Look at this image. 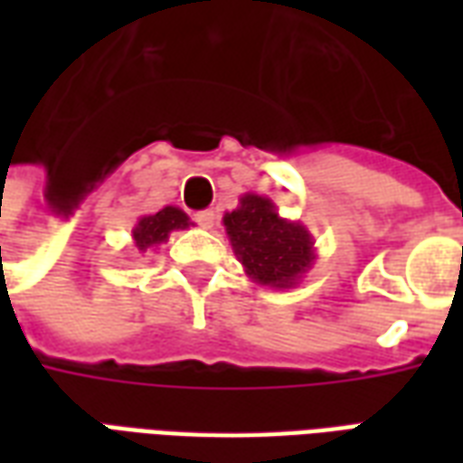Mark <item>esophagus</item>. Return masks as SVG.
<instances>
[{
	"instance_id": "esophagus-1",
	"label": "esophagus",
	"mask_w": 463,
	"mask_h": 463,
	"mask_svg": "<svg viewBox=\"0 0 463 463\" xmlns=\"http://www.w3.org/2000/svg\"><path fill=\"white\" fill-rule=\"evenodd\" d=\"M193 218H195V222H198L201 228H213V222H215V213L201 211V213H195Z\"/></svg>"
}]
</instances>
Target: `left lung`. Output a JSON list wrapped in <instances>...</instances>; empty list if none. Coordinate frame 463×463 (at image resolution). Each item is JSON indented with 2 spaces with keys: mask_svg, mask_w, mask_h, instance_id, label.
Instances as JSON below:
<instances>
[{
  "mask_svg": "<svg viewBox=\"0 0 463 463\" xmlns=\"http://www.w3.org/2000/svg\"><path fill=\"white\" fill-rule=\"evenodd\" d=\"M222 225L245 275L265 288H298L317 260L310 231L300 221L282 218L260 193L241 195L238 208L222 215Z\"/></svg>",
  "mask_w": 463,
  "mask_h": 463,
  "instance_id": "obj_1",
  "label": "left lung"
}]
</instances>
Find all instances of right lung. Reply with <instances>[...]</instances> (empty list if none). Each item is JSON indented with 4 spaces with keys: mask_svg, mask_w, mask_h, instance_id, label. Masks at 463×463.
Instances as JSON below:
<instances>
[{
    "mask_svg": "<svg viewBox=\"0 0 463 463\" xmlns=\"http://www.w3.org/2000/svg\"><path fill=\"white\" fill-rule=\"evenodd\" d=\"M193 222L191 218L181 211V208H175V205H165L158 213H153V215H141L136 225H133L131 238H133V248L136 252H146L148 248H158L161 242L168 241V235L173 231H185V228H191Z\"/></svg>",
    "mask_w": 463,
    "mask_h": 463,
    "instance_id": "right-lung-1",
    "label": "right lung"
}]
</instances>
